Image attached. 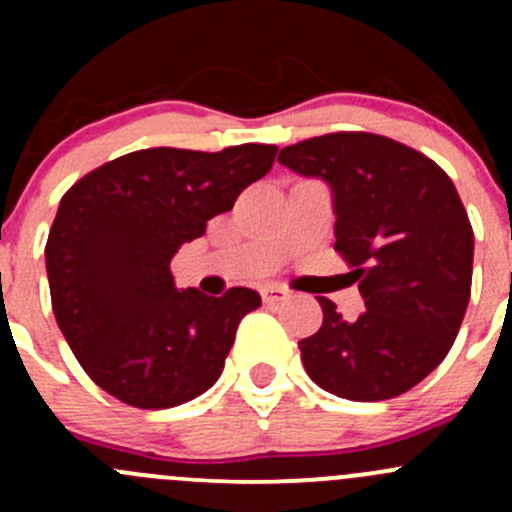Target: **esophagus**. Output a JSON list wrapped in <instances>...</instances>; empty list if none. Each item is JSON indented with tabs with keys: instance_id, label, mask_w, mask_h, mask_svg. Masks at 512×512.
Masks as SVG:
<instances>
[{
	"instance_id": "esophagus-1",
	"label": "esophagus",
	"mask_w": 512,
	"mask_h": 512,
	"mask_svg": "<svg viewBox=\"0 0 512 512\" xmlns=\"http://www.w3.org/2000/svg\"><path fill=\"white\" fill-rule=\"evenodd\" d=\"M287 297H289V292L280 285H272V287L262 289V299H265V304H280V302H285Z\"/></svg>"
}]
</instances>
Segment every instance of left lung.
Segmentation results:
<instances>
[{"label": "left lung", "mask_w": 512, "mask_h": 512, "mask_svg": "<svg viewBox=\"0 0 512 512\" xmlns=\"http://www.w3.org/2000/svg\"><path fill=\"white\" fill-rule=\"evenodd\" d=\"M334 198V250L352 267L366 312L324 322L299 342L309 379L349 401H384L426 379L456 342L471 299L473 227L453 180L414 148L361 131L280 151Z\"/></svg>", "instance_id": "obj_1"}]
</instances>
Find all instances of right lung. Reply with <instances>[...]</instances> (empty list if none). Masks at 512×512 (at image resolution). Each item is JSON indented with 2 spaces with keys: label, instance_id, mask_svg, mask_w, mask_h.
Returning <instances> with one entry per match:
<instances>
[{
  "label": "right lung",
  "instance_id": "obj_1",
  "mask_svg": "<svg viewBox=\"0 0 512 512\" xmlns=\"http://www.w3.org/2000/svg\"><path fill=\"white\" fill-rule=\"evenodd\" d=\"M275 156L265 143L146 148L91 170L61 198L44 250L51 307L103 391L136 409H170L218 381L237 324L262 299L247 287L223 297L178 289L170 260Z\"/></svg>",
  "mask_w": 512,
  "mask_h": 512
}]
</instances>
